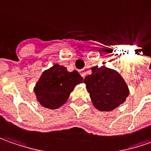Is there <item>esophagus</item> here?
<instances>
[{
    "label": "esophagus",
    "mask_w": 151,
    "mask_h": 151,
    "mask_svg": "<svg viewBox=\"0 0 151 151\" xmlns=\"http://www.w3.org/2000/svg\"><path fill=\"white\" fill-rule=\"evenodd\" d=\"M79 73H80L81 76H82V77H83V78H85V76H86V73H85V72H84V70H83V69H82V70L79 71Z\"/></svg>",
    "instance_id": "34e87169"
}]
</instances>
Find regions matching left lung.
<instances>
[{
  "instance_id": "1",
  "label": "left lung",
  "mask_w": 151,
  "mask_h": 151,
  "mask_svg": "<svg viewBox=\"0 0 151 151\" xmlns=\"http://www.w3.org/2000/svg\"><path fill=\"white\" fill-rule=\"evenodd\" d=\"M83 82L94 108L99 111H112L125 102L129 89L119 72L104 65L93 67Z\"/></svg>"
}]
</instances>
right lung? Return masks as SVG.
Segmentation results:
<instances>
[{"instance_id": "right-lung-1", "label": "right lung", "mask_w": 151, "mask_h": 151, "mask_svg": "<svg viewBox=\"0 0 151 151\" xmlns=\"http://www.w3.org/2000/svg\"><path fill=\"white\" fill-rule=\"evenodd\" d=\"M81 83L83 77L78 71L68 72L64 66L54 64L42 72L33 91L42 106L56 109L65 104L74 88Z\"/></svg>"}]
</instances>
